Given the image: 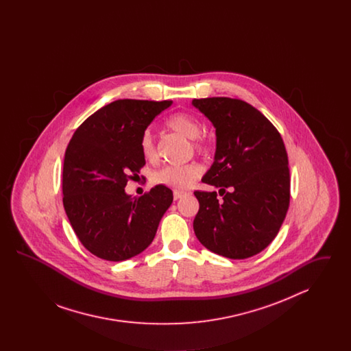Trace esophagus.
Wrapping results in <instances>:
<instances>
[{
  "mask_svg": "<svg viewBox=\"0 0 351 351\" xmlns=\"http://www.w3.org/2000/svg\"><path fill=\"white\" fill-rule=\"evenodd\" d=\"M184 195H185V192H183V191H173V199H175V200L182 199Z\"/></svg>",
  "mask_w": 351,
  "mask_h": 351,
  "instance_id": "1",
  "label": "esophagus"
}]
</instances>
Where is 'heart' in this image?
Wrapping results in <instances>:
<instances>
[{
	"label": "heart",
	"instance_id": "1",
	"mask_svg": "<svg viewBox=\"0 0 351 351\" xmlns=\"http://www.w3.org/2000/svg\"><path fill=\"white\" fill-rule=\"evenodd\" d=\"M168 129L182 134L188 139H193V149L199 154L209 150L208 143L201 139V125L197 118L188 113H176L168 118L166 122ZM141 152L147 162L156 159V149L150 133H145L141 138ZM201 175V168L196 163H188L182 166H166L158 169L152 175V182L159 185H166L173 189H185Z\"/></svg>",
	"mask_w": 351,
	"mask_h": 351
}]
</instances>
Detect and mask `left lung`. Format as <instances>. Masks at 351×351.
Here are the masks:
<instances>
[{
    "instance_id": "left-lung-1",
    "label": "left lung",
    "mask_w": 351,
    "mask_h": 351,
    "mask_svg": "<svg viewBox=\"0 0 351 351\" xmlns=\"http://www.w3.org/2000/svg\"><path fill=\"white\" fill-rule=\"evenodd\" d=\"M192 105L216 128L215 162L196 191L200 208L193 230L208 250L246 259L274 241L289 206V168L282 135L250 104L229 97L195 99Z\"/></svg>"
}]
</instances>
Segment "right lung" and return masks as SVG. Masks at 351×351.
I'll return each instance as SVG.
<instances>
[{
  "label": "right lung",
  "instance_id": "obj_1",
  "mask_svg": "<svg viewBox=\"0 0 351 351\" xmlns=\"http://www.w3.org/2000/svg\"><path fill=\"white\" fill-rule=\"evenodd\" d=\"M172 101L117 100L76 129L63 165V205L84 247L101 259L121 262L150 246L173 200L166 185L141 197L125 186L146 165L141 138Z\"/></svg>",
  "mask_w": 351,
  "mask_h": 351
}]
</instances>
